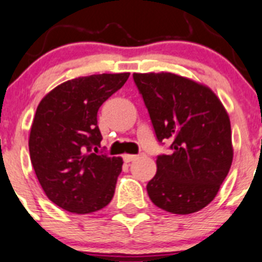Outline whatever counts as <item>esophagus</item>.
<instances>
[{
	"label": "esophagus",
	"mask_w": 262,
	"mask_h": 262,
	"mask_svg": "<svg viewBox=\"0 0 262 262\" xmlns=\"http://www.w3.org/2000/svg\"><path fill=\"white\" fill-rule=\"evenodd\" d=\"M136 158H138V156H133V154H126V156L123 157L124 162H127V163H129V162L135 161Z\"/></svg>",
	"instance_id": "obj_1"
}]
</instances>
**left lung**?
I'll return each instance as SVG.
<instances>
[{
    "label": "left lung",
    "mask_w": 262,
    "mask_h": 262,
    "mask_svg": "<svg viewBox=\"0 0 262 262\" xmlns=\"http://www.w3.org/2000/svg\"><path fill=\"white\" fill-rule=\"evenodd\" d=\"M159 143L146 185L157 207L178 215L196 212L213 201L233 162L230 119L211 89L173 73H134Z\"/></svg>",
    "instance_id": "1"
}]
</instances>
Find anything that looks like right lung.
<instances>
[{
	"label": "right lung",
	"instance_id": "right-lung-1",
	"mask_svg": "<svg viewBox=\"0 0 262 262\" xmlns=\"http://www.w3.org/2000/svg\"><path fill=\"white\" fill-rule=\"evenodd\" d=\"M129 73L92 74L55 87L38 104L29 154L47 198L63 210L91 213L109 204L123 161L99 151L101 104Z\"/></svg>",
	"mask_w": 262,
	"mask_h": 262
}]
</instances>
